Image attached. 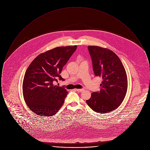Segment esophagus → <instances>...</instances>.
<instances>
[{
  "mask_svg": "<svg viewBox=\"0 0 150 150\" xmlns=\"http://www.w3.org/2000/svg\"><path fill=\"white\" fill-rule=\"evenodd\" d=\"M77 92H83V91H84V89H75Z\"/></svg>",
  "mask_w": 150,
  "mask_h": 150,
  "instance_id": "obj_1",
  "label": "esophagus"
}]
</instances>
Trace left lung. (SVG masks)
Here are the masks:
<instances>
[{
  "instance_id": "1",
  "label": "left lung",
  "mask_w": 150,
  "mask_h": 150,
  "mask_svg": "<svg viewBox=\"0 0 150 150\" xmlns=\"http://www.w3.org/2000/svg\"><path fill=\"white\" fill-rule=\"evenodd\" d=\"M93 71L101 77L100 92H93L87 105L100 114L110 112L117 108L124 99L128 89L125 68L119 57L112 50L98 46H88Z\"/></svg>"
}]
</instances>
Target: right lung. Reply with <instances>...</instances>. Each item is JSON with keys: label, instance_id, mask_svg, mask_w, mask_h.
Wrapping results in <instances>:
<instances>
[{"label": "right lung", "instance_id": "right-lung-1", "mask_svg": "<svg viewBox=\"0 0 150 150\" xmlns=\"http://www.w3.org/2000/svg\"><path fill=\"white\" fill-rule=\"evenodd\" d=\"M76 48V45L54 48L38 55L29 65L23 80V96L36 114L52 116L62 107L68 92L53 83L64 80L59 74Z\"/></svg>", "mask_w": 150, "mask_h": 150}]
</instances>
